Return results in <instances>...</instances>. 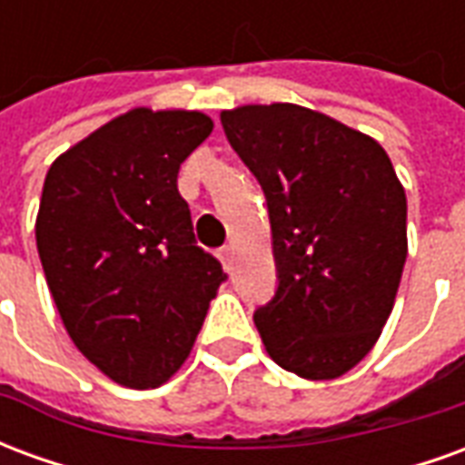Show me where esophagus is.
I'll use <instances>...</instances> for the list:
<instances>
[{
  "mask_svg": "<svg viewBox=\"0 0 465 465\" xmlns=\"http://www.w3.org/2000/svg\"><path fill=\"white\" fill-rule=\"evenodd\" d=\"M219 256H222V262L226 269H232V259H233V249L232 246H223L222 252H219Z\"/></svg>",
  "mask_w": 465,
  "mask_h": 465,
  "instance_id": "obj_1",
  "label": "esophagus"
}]
</instances>
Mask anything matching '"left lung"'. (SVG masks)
I'll return each mask as SVG.
<instances>
[{"label":"left lung","instance_id":"obj_1","mask_svg":"<svg viewBox=\"0 0 465 465\" xmlns=\"http://www.w3.org/2000/svg\"><path fill=\"white\" fill-rule=\"evenodd\" d=\"M222 124L269 206L279 286L253 313L263 346L302 379H339L379 341L409 253L389 153L296 104L239 106Z\"/></svg>","mask_w":465,"mask_h":465}]
</instances>
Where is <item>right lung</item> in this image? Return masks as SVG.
<instances>
[{
  "label": "right lung",
  "instance_id": "obj_1",
  "mask_svg": "<svg viewBox=\"0 0 465 465\" xmlns=\"http://www.w3.org/2000/svg\"><path fill=\"white\" fill-rule=\"evenodd\" d=\"M212 129L202 112L139 106L46 172L35 232L56 312L76 349L129 389L182 369L226 279L176 186Z\"/></svg>",
  "mask_w": 465,
  "mask_h": 465
}]
</instances>
